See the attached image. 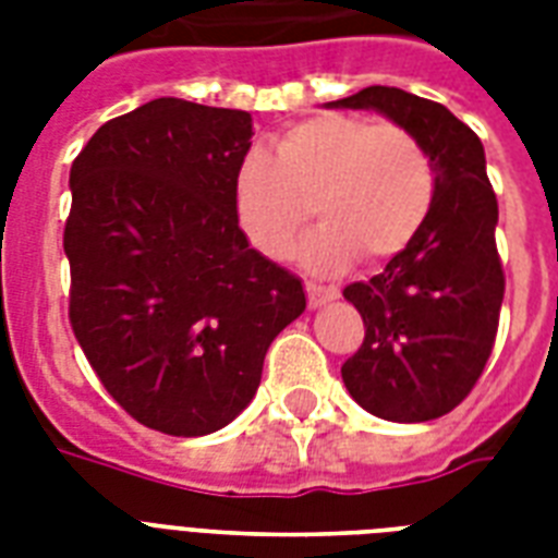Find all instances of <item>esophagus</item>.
I'll return each mask as SVG.
<instances>
[{
	"label": "esophagus",
	"mask_w": 558,
	"mask_h": 558,
	"mask_svg": "<svg viewBox=\"0 0 558 558\" xmlns=\"http://www.w3.org/2000/svg\"><path fill=\"white\" fill-rule=\"evenodd\" d=\"M306 298H310V306H313V310H318V306L336 301V298H339V289L318 287V283H306Z\"/></svg>",
	"instance_id": "34e87169"
}]
</instances>
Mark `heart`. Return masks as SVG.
Wrapping results in <instances>:
<instances>
[{
	"label": "heart",
	"mask_w": 558,
	"mask_h": 558,
	"mask_svg": "<svg viewBox=\"0 0 558 558\" xmlns=\"http://www.w3.org/2000/svg\"><path fill=\"white\" fill-rule=\"evenodd\" d=\"M437 173L425 144L397 124L322 112L287 126L271 153L252 150L231 182V208L245 240L280 260L310 217L298 257L318 275L362 257L385 263L428 219Z\"/></svg>",
	"instance_id": "1"
}]
</instances>
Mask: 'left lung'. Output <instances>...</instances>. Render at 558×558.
<instances>
[{
  "mask_svg": "<svg viewBox=\"0 0 558 558\" xmlns=\"http://www.w3.org/2000/svg\"><path fill=\"white\" fill-rule=\"evenodd\" d=\"M327 107L379 112L411 130L434 161V205L420 234L385 271L344 289L365 322V341L341 365V379L373 416L437 420L475 388L504 301L498 199L484 144L442 104L393 86H367Z\"/></svg>",
  "mask_w": 558,
  "mask_h": 558,
  "instance_id": "obj_1",
  "label": "left lung"
}]
</instances>
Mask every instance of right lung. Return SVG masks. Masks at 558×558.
<instances>
[{
	"mask_svg": "<svg viewBox=\"0 0 558 558\" xmlns=\"http://www.w3.org/2000/svg\"><path fill=\"white\" fill-rule=\"evenodd\" d=\"M252 135L243 109L156 98L100 126L69 173L74 339L118 405L161 434L226 428L306 310L301 280L234 219Z\"/></svg>",
	"mask_w": 558,
	"mask_h": 558,
	"instance_id": "1",
	"label": "right lung"
}]
</instances>
